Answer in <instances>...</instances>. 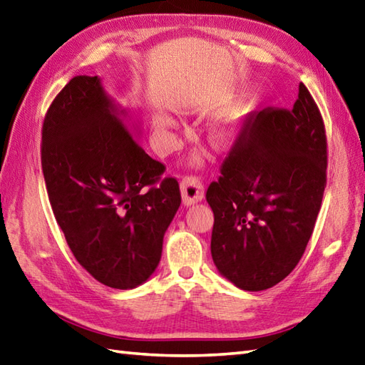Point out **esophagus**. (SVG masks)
<instances>
[{
	"mask_svg": "<svg viewBox=\"0 0 365 365\" xmlns=\"http://www.w3.org/2000/svg\"><path fill=\"white\" fill-rule=\"evenodd\" d=\"M180 192L182 199L186 207H191L194 203H199L205 197L203 185L199 180V177H185L180 182Z\"/></svg>",
	"mask_w": 365,
	"mask_h": 365,
	"instance_id": "1",
	"label": "esophagus"
}]
</instances>
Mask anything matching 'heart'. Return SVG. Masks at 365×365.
Instances as JSON below:
<instances>
[{
	"mask_svg": "<svg viewBox=\"0 0 365 365\" xmlns=\"http://www.w3.org/2000/svg\"><path fill=\"white\" fill-rule=\"evenodd\" d=\"M251 114H253V108L247 105V103H242V105H237L236 108H232L223 115H220L208 130L211 145L216 146L217 149L231 148L237 142L240 134L244 133ZM154 125L158 130H165L173 125V120L165 114H157L154 117ZM199 162V155H194L192 163L195 165Z\"/></svg>",
	"mask_w": 365,
	"mask_h": 365,
	"instance_id": "obj_1",
	"label": "heart"
}]
</instances>
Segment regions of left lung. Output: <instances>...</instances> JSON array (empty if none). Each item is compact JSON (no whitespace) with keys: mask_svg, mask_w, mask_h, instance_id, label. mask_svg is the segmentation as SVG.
<instances>
[{"mask_svg":"<svg viewBox=\"0 0 365 365\" xmlns=\"http://www.w3.org/2000/svg\"><path fill=\"white\" fill-rule=\"evenodd\" d=\"M220 173L207 191L214 265L240 289L272 288L301 260L327 185L324 121L304 83L293 109L248 121Z\"/></svg>","mask_w":365,"mask_h":365,"instance_id":"8db88e82","label":"left lung"}]
</instances>
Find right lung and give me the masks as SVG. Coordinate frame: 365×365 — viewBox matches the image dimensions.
<instances>
[{"mask_svg":"<svg viewBox=\"0 0 365 365\" xmlns=\"http://www.w3.org/2000/svg\"><path fill=\"white\" fill-rule=\"evenodd\" d=\"M125 118L100 77L77 76L52 101L41 137L46 188L71 251L93 279L118 289L155 272L182 202L179 182L160 180L165 166Z\"/></svg>","mask_w":365,"mask_h":365,"instance_id":"obj_1","label":"right lung"}]
</instances>
